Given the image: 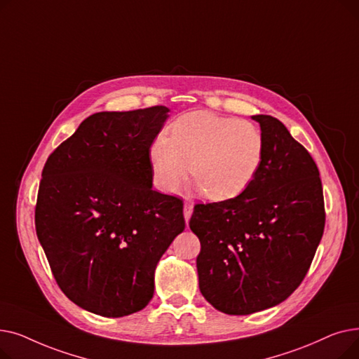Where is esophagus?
<instances>
[{
  "instance_id": "34e87169",
  "label": "esophagus",
  "mask_w": 359,
  "mask_h": 359,
  "mask_svg": "<svg viewBox=\"0 0 359 359\" xmlns=\"http://www.w3.org/2000/svg\"><path fill=\"white\" fill-rule=\"evenodd\" d=\"M194 212V205L191 202H184V206H183V215H184V219H186V224L189 222V218Z\"/></svg>"
}]
</instances>
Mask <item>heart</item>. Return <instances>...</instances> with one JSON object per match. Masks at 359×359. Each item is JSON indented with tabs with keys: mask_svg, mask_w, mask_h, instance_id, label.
<instances>
[{
	"mask_svg": "<svg viewBox=\"0 0 359 359\" xmlns=\"http://www.w3.org/2000/svg\"><path fill=\"white\" fill-rule=\"evenodd\" d=\"M265 156L262 130L249 121L199 110L170 126V138L151 144L149 161L160 189L172 192L187 173L212 201L240 195L257 175Z\"/></svg>",
	"mask_w": 359,
	"mask_h": 359,
	"instance_id": "obj_1",
	"label": "heart"
}]
</instances>
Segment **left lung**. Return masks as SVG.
<instances>
[{"instance_id": "left-lung-1", "label": "left lung", "mask_w": 359, "mask_h": 359, "mask_svg": "<svg viewBox=\"0 0 359 359\" xmlns=\"http://www.w3.org/2000/svg\"><path fill=\"white\" fill-rule=\"evenodd\" d=\"M265 140L257 175L240 195L196 203L189 221L201 241L199 290L233 316L271 309L306 278L325 230V199L309 151L280 121L253 116Z\"/></svg>"}]
</instances>
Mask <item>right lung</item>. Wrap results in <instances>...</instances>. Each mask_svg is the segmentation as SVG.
Listing matches in <instances>:
<instances>
[{
  "label": "right lung",
  "instance_id": "1",
  "mask_svg": "<svg viewBox=\"0 0 359 359\" xmlns=\"http://www.w3.org/2000/svg\"><path fill=\"white\" fill-rule=\"evenodd\" d=\"M167 111L94 113L45 163L36 234L61 291L94 314L142 310L160 257L184 230L183 201L153 189L149 148Z\"/></svg>",
  "mask_w": 359,
  "mask_h": 359
}]
</instances>
